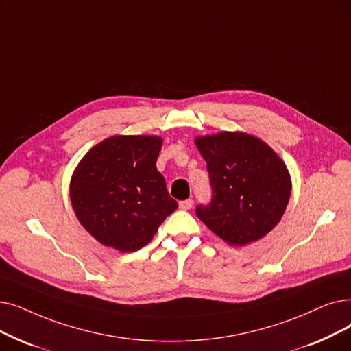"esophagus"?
I'll return each mask as SVG.
<instances>
[{
    "label": "esophagus",
    "mask_w": 351,
    "mask_h": 351,
    "mask_svg": "<svg viewBox=\"0 0 351 351\" xmlns=\"http://www.w3.org/2000/svg\"><path fill=\"white\" fill-rule=\"evenodd\" d=\"M193 206V201L192 199H186V201H180L179 202V208L184 209V210H188Z\"/></svg>",
    "instance_id": "34e87169"
}]
</instances>
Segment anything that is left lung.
Instances as JSON below:
<instances>
[{
	"mask_svg": "<svg viewBox=\"0 0 351 351\" xmlns=\"http://www.w3.org/2000/svg\"><path fill=\"white\" fill-rule=\"evenodd\" d=\"M212 188L208 205L196 215L230 245L242 247L265 237L284 215L291 178L281 158L265 142L242 132L195 139Z\"/></svg>",
	"mask_w": 351,
	"mask_h": 351,
	"instance_id": "left-lung-1",
	"label": "left lung"
}]
</instances>
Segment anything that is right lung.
I'll return each mask as SVG.
<instances>
[{
  "instance_id": "add662e5",
  "label": "right lung",
  "mask_w": 351,
  "mask_h": 351,
  "mask_svg": "<svg viewBox=\"0 0 351 351\" xmlns=\"http://www.w3.org/2000/svg\"><path fill=\"white\" fill-rule=\"evenodd\" d=\"M159 136H112L74 169L70 199L86 231L106 247L138 251L178 208L156 169Z\"/></svg>"
}]
</instances>
